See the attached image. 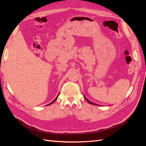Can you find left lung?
<instances>
[{"label":"left lung","mask_w":146,"mask_h":146,"mask_svg":"<svg viewBox=\"0 0 146 146\" xmlns=\"http://www.w3.org/2000/svg\"><path fill=\"white\" fill-rule=\"evenodd\" d=\"M85 99L88 101V102H89L90 104H92V105H96V104H93V103H92V102H91L90 101H89V100H88L86 98H85Z\"/></svg>","instance_id":"8db88e82"}]
</instances>
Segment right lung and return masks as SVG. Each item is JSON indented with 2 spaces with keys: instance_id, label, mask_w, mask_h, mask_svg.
Returning a JSON list of instances; mask_svg holds the SVG:
<instances>
[{
  "instance_id": "right-lung-1",
  "label": "right lung",
  "mask_w": 146,
  "mask_h": 146,
  "mask_svg": "<svg viewBox=\"0 0 146 146\" xmlns=\"http://www.w3.org/2000/svg\"><path fill=\"white\" fill-rule=\"evenodd\" d=\"M58 95H59V94H58ZM58 96H57V97H56V98H55V100H54V101H52V102H51V103H50V104H48V105H50V104H52V103H54V102H55V100H56V99H57V98H58Z\"/></svg>"
}]
</instances>
